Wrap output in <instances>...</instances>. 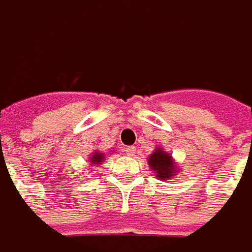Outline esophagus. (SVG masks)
Returning <instances> with one entry per match:
<instances>
[{"label": "esophagus", "instance_id": "34e87169", "mask_svg": "<svg viewBox=\"0 0 252 252\" xmlns=\"http://www.w3.org/2000/svg\"><path fill=\"white\" fill-rule=\"evenodd\" d=\"M126 156H135V153H136V148L135 146H128L126 149Z\"/></svg>", "mask_w": 252, "mask_h": 252}]
</instances>
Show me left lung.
Here are the masks:
<instances>
[{
  "mask_svg": "<svg viewBox=\"0 0 252 252\" xmlns=\"http://www.w3.org/2000/svg\"><path fill=\"white\" fill-rule=\"evenodd\" d=\"M149 166L152 167L153 171H156V176L160 180H167L173 176L176 166L171 160V156L169 153L163 152L161 149H156L153 155L149 158Z\"/></svg>",
  "mask_w": 252,
  "mask_h": 252,
  "instance_id": "obj_1",
  "label": "left lung"
}]
</instances>
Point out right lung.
Wrapping results in <instances>:
<instances>
[{
  "mask_svg": "<svg viewBox=\"0 0 252 252\" xmlns=\"http://www.w3.org/2000/svg\"><path fill=\"white\" fill-rule=\"evenodd\" d=\"M91 160L93 164H99L100 161L103 160V155H101V153H94V155L92 156Z\"/></svg>",
  "mask_w": 252,
  "mask_h": 252,
  "instance_id": "1",
  "label": "right lung"
}]
</instances>
